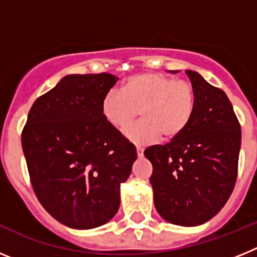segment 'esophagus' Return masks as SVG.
<instances>
[{
	"label": "esophagus",
	"mask_w": 257,
	"mask_h": 257,
	"mask_svg": "<svg viewBox=\"0 0 257 257\" xmlns=\"http://www.w3.org/2000/svg\"><path fill=\"white\" fill-rule=\"evenodd\" d=\"M136 153H138V157H143L144 154V149L142 147H136Z\"/></svg>",
	"instance_id": "1"
}]
</instances>
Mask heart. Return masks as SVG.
<instances>
[{
    "label": "heart",
    "instance_id": "b5f03b06",
    "mask_svg": "<svg viewBox=\"0 0 257 257\" xmlns=\"http://www.w3.org/2000/svg\"><path fill=\"white\" fill-rule=\"evenodd\" d=\"M143 119L126 131L127 139L147 145L162 136L174 140L187 130L196 112V91L188 81H175L160 73H139L122 85V91H109L101 101L105 121L126 130L138 115Z\"/></svg>",
    "mask_w": 257,
    "mask_h": 257
}]
</instances>
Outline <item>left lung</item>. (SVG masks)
I'll return each instance as SVG.
<instances>
[{
    "label": "left lung",
    "instance_id": "1",
    "mask_svg": "<svg viewBox=\"0 0 257 257\" xmlns=\"http://www.w3.org/2000/svg\"><path fill=\"white\" fill-rule=\"evenodd\" d=\"M185 73L196 91L192 121L179 138L152 145L144 156L153 166L158 213L175 225L196 226L212 219L234 189L242 131L225 92L197 72Z\"/></svg>",
    "mask_w": 257,
    "mask_h": 257
}]
</instances>
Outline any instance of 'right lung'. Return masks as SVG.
<instances>
[{
    "mask_svg": "<svg viewBox=\"0 0 257 257\" xmlns=\"http://www.w3.org/2000/svg\"><path fill=\"white\" fill-rule=\"evenodd\" d=\"M110 73L69 74L32 105L22 145L40 203L73 229L104 225L119 208L136 148L105 121L101 101Z\"/></svg>",
    "mask_w": 257,
    "mask_h": 257,
    "instance_id": "1",
    "label": "right lung"
}]
</instances>
